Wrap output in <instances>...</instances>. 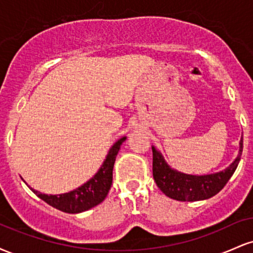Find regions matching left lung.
I'll list each match as a JSON object with an SVG mask.
<instances>
[{"label": "left lung", "instance_id": "left-lung-1", "mask_svg": "<svg viewBox=\"0 0 253 253\" xmlns=\"http://www.w3.org/2000/svg\"><path fill=\"white\" fill-rule=\"evenodd\" d=\"M239 153L227 169L211 175H188L171 169L162 153L152 146L153 178L158 188L170 199L177 201H201L216 195L236 171L243 152V136L239 143Z\"/></svg>", "mask_w": 253, "mask_h": 253}]
</instances>
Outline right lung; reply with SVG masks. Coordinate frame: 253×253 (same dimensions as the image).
<instances>
[{
	"label": "right lung",
	"mask_w": 253,
	"mask_h": 253,
	"mask_svg": "<svg viewBox=\"0 0 253 253\" xmlns=\"http://www.w3.org/2000/svg\"><path fill=\"white\" fill-rule=\"evenodd\" d=\"M126 140V136L121 139L110 147L108 155L104 159L102 167L97 171V173L83 185L77 189L69 191V193L60 194V195H46L40 191L32 189L38 197L46 203L57 208V210L65 211V213H82L100 205L106 199L107 194L112 187L113 182V168H114L115 158H117L120 146Z\"/></svg>",
	"instance_id": "obj_1"
}]
</instances>
